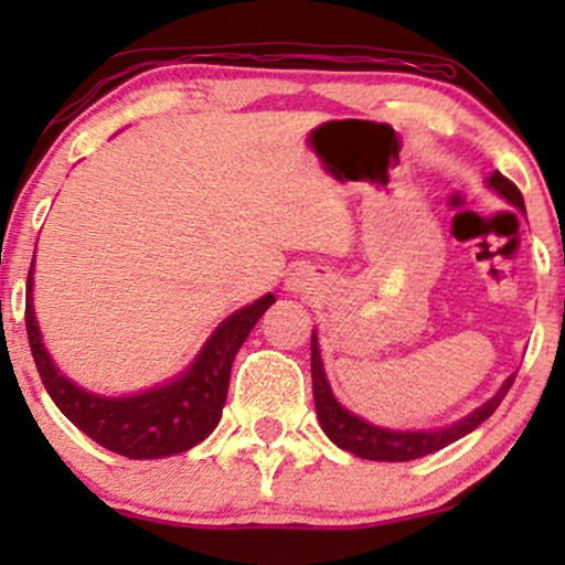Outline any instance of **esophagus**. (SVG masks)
Listing matches in <instances>:
<instances>
[{
	"label": "esophagus",
	"mask_w": 565,
	"mask_h": 565,
	"mask_svg": "<svg viewBox=\"0 0 565 565\" xmlns=\"http://www.w3.org/2000/svg\"><path fill=\"white\" fill-rule=\"evenodd\" d=\"M303 288H306V282L298 280V277L296 280H290V290H303Z\"/></svg>",
	"instance_id": "esophagus-1"
}]
</instances>
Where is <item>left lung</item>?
<instances>
[{
    "mask_svg": "<svg viewBox=\"0 0 565 565\" xmlns=\"http://www.w3.org/2000/svg\"><path fill=\"white\" fill-rule=\"evenodd\" d=\"M489 184L499 195H504L509 203L524 211V200L520 188L512 180H507L501 172H493L489 177ZM311 381H313V401H316V414H319V422L327 437L342 450L358 455L362 460H381V462H406L424 458V455L443 450V447L458 443L460 437H466L473 431L478 424H483L489 416L497 412L501 401H504L507 391L512 388L514 375L507 377V383L501 385V391L493 396L489 404L478 406L473 414L460 419L452 427L439 429V431H391L373 427V424L358 419V416L344 412L342 406L337 404L334 393L329 388L327 375H323L321 354H319V342H316V334H311Z\"/></svg>",
    "mask_w": 565,
    "mask_h": 565,
    "instance_id": "obj_1",
    "label": "left lung"
}]
</instances>
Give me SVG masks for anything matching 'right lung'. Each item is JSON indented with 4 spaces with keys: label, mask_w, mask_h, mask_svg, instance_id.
<instances>
[{
    "label": "right lung",
    "mask_w": 565,
    "mask_h": 565,
    "mask_svg": "<svg viewBox=\"0 0 565 565\" xmlns=\"http://www.w3.org/2000/svg\"><path fill=\"white\" fill-rule=\"evenodd\" d=\"M30 288H33V267L28 273L25 329L38 375H41L53 404L105 450L134 460L169 458V455L190 450L211 435L221 419L223 404H226L231 365H234L236 352L242 350L254 323L275 303V296H265L228 316L207 339L195 365L174 383L128 398H99L76 388L53 367L41 342V331H38Z\"/></svg>",
    "instance_id": "1"
}]
</instances>
